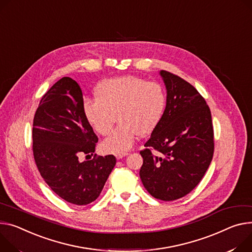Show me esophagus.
I'll return each mask as SVG.
<instances>
[{
	"label": "esophagus",
	"instance_id": "34e87169",
	"mask_svg": "<svg viewBox=\"0 0 252 252\" xmlns=\"http://www.w3.org/2000/svg\"><path fill=\"white\" fill-rule=\"evenodd\" d=\"M127 155H128V153H120V154H116V158L118 159H120V158H124V157H126Z\"/></svg>",
	"mask_w": 252,
	"mask_h": 252
}]
</instances>
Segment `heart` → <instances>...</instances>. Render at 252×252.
<instances>
[{
    "instance_id": "obj_1",
    "label": "heart",
    "mask_w": 252,
    "mask_h": 252,
    "mask_svg": "<svg viewBox=\"0 0 252 252\" xmlns=\"http://www.w3.org/2000/svg\"><path fill=\"white\" fill-rule=\"evenodd\" d=\"M95 98L84 101L85 118L96 133L105 136L117 117L120 125L101 145L104 153L114 154L129 150L138 134L151 133L161 122L167 101L161 84L133 75L102 81Z\"/></svg>"
}]
</instances>
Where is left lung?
<instances>
[{"mask_svg":"<svg viewBox=\"0 0 252 252\" xmlns=\"http://www.w3.org/2000/svg\"><path fill=\"white\" fill-rule=\"evenodd\" d=\"M159 74L167 88V103L161 122L141 151L140 177L153 197L173 201L189 194L207 171L214 132L210 108L197 89L169 71Z\"/></svg>","mask_w":252,"mask_h":252,"instance_id":"left-lung-1","label":"left lung"}]
</instances>
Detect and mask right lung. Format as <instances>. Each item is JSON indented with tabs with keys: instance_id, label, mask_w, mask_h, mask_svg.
Segmentation results:
<instances>
[{
	"instance_id": "obj_1",
	"label": "right lung",
	"mask_w": 252,
	"mask_h": 252,
	"mask_svg": "<svg viewBox=\"0 0 252 252\" xmlns=\"http://www.w3.org/2000/svg\"><path fill=\"white\" fill-rule=\"evenodd\" d=\"M32 138L36 166L54 193L79 206L97 199L117 158L94 154L98 139L85 118L82 91L75 80L63 77L42 96ZM81 154L95 157L80 162Z\"/></svg>"
}]
</instances>
